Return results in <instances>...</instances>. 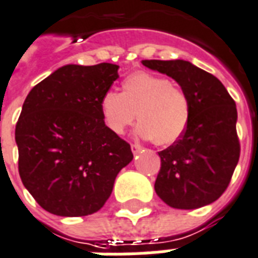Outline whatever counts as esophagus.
Wrapping results in <instances>:
<instances>
[{
	"instance_id": "1",
	"label": "esophagus",
	"mask_w": 258,
	"mask_h": 258,
	"mask_svg": "<svg viewBox=\"0 0 258 258\" xmlns=\"http://www.w3.org/2000/svg\"><path fill=\"white\" fill-rule=\"evenodd\" d=\"M131 150H133L134 154H138L142 150V146L137 145V143H133V145H131Z\"/></svg>"
}]
</instances>
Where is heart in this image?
Masks as SVG:
<instances>
[{
    "instance_id": "b5f03b06",
    "label": "heart",
    "mask_w": 258,
    "mask_h": 258,
    "mask_svg": "<svg viewBox=\"0 0 258 258\" xmlns=\"http://www.w3.org/2000/svg\"><path fill=\"white\" fill-rule=\"evenodd\" d=\"M99 109L105 127L115 135L124 134L138 116V134L158 146L179 141L191 120L187 92L170 79L146 71L128 75L121 93L107 91Z\"/></svg>"
}]
</instances>
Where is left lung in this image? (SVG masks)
Masks as SVG:
<instances>
[{"mask_svg": "<svg viewBox=\"0 0 258 258\" xmlns=\"http://www.w3.org/2000/svg\"><path fill=\"white\" fill-rule=\"evenodd\" d=\"M172 78L187 92L191 120L187 131L159 151L155 191L175 209H198L217 201L228 188L240 159L237 108L224 84L184 60H142Z\"/></svg>", "mask_w": 258, "mask_h": 258, "instance_id": "1", "label": "left lung"}]
</instances>
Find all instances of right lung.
Returning <instances> with one entry per match:
<instances>
[{"instance_id": "right-lung-1", "label": "right lung", "mask_w": 258, "mask_h": 258, "mask_svg": "<svg viewBox=\"0 0 258 258\" xmlns=\"http://www.w3.org/2000/svg\"><path fill=\"white\" fill-rule=\"evenodd\" d=\"M119 67H61L28 93L16 124L18 172L46 212L83 217L103 208L133 161L124 139L105 127L99 103Z\"/></svg>"}]
</instances>
